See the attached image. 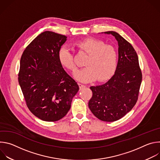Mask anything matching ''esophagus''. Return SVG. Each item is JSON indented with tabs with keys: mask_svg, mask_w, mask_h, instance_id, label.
Instances as JSON below:
<instances>
[{
	"mask_svg": "<svg viewBox=\"0 0 160 160\" xmlns=\"http://www.w3.org/2000/svg\"><path fill=\"white\" fill-rule=\"evenodd\" d=\"M78 86H79V88H80V90L86 87V86L85 85H83V84H81V83H78Z\"/></svg>",
	"mask_w": 160,
	"mask_h": 160,
	"instance_id": "esophagus-1",
	"label": "esophagus"
}]
</instances>
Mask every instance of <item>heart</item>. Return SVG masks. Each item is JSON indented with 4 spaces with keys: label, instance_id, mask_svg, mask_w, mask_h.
I'll use <instances>...</instances> for the list:
<instances>
[{
    "label": "heart",
    "instance_id": "heart-1",
    "mask_svg": "<svg viewBox=\"0 0 160 160\" xmlns=\"http://www.w3.org/2000/svg\"><path fill=\"white\" fill-rule=\"evenodd\" d=\"M80 52L87 54L84 64L86 66L76 74L79 80L88 82L97 80L102 82L109 79L115 73L118 64V53L112 45L105 44L101 40L85 38L74 43ZM58 60L66 69L75 73L77 66L70 49L61 47L58 51Z\"/></svg>",
    "mask_w": 160,
    "mask_h": 160
}]
</instances>
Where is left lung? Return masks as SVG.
Masks as SVG:
<instances>
[{
	"instance_id": "left-lung-1",
	"label": "left lung",
	"mask_w": 160,
	"mask_h": 160,
	"mask_svg": "<svg viewBox=\"0 0 160 160\" xmlns=\"http://www.w3.org/2000/svg\"><path fill=\"white\" fill-rule=\"evenodd\" d=\"M105 33L112 35L118 42L117 68L108 82L90 87L92 96L88 107L98 119L111 122L122 118L135 106L142 75L138 54L132 45L115 32Z\"/></svg>"
}]
</instances>
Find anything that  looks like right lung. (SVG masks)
<instances>
[{
    "label": "right lung",
    "mask_w": 160,
    "mask_h": 160,
    "mask_svg": "<svg viewBox=\"0 0 160 160\" xmlns=\"http://www.w3.org/2000/svg\"><path fill=\"white\" fill-rule=\"evenodd\" d=\"M66 37L45 31L26 48L20 60L18 82L29 110L46 122L62 118L77 93V83L58 60Z\"/></svg>",
    "instance_id": "obj_1"
}]
</instances>
